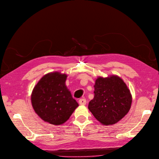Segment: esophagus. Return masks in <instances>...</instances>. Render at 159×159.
Wrapping results in <instances>:
<instances>
[{
    "instance_id": "esophagus-1",
    "label": "esophagus",
    "mask_w": 159,
    "mask_h": 159,
    "mask_svg": "<svg viewBox=\"0 0 159 159\" xmlns=\"http://www.w3.org/2000/svg\"><path fill=\"white\" fill-rule=\"evenodd\" d=\"M79 104L81 105H86V99H80L79 101Z\"/></svg>"
}]
</instances>
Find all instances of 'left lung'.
Instances as JSON below:
<instances>
[{
    "instance_id": "1",
    "label": "left lung",
    "mask_w": 159,
    "mask_h": 159,
    "mask_svg": "<svg viewBox=\"0 0 159 159\" xmlns=\"http://www.w3.org/2000/svg\"><path fill=\"white\" fill-rule=\"evenodd\" d=\"M94 97L89 102V109L105 126L120 121L130 109L132 97L130 90L120 76L112 75L96 79Z\"/></svg>"
}]
</instances>
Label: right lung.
<instances>
[{
    "label": "right lung",
    "mask_w": 159,
    "mask_h": 159,
    "mask_svg": "<svg viewBox=\"0 0 159 159\" xmlns=\"http://www.w3.org/2000/svg\"><path fill=\"white\" fill-rule=\"evenodd\" d=\"M67 75L58 71L44 75L34 86L31 101L34 112L53 125L66 122L79 104L66 84Z\"/></svg>",
    "instance_id": "obj_1"
}]
</instances>
